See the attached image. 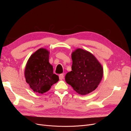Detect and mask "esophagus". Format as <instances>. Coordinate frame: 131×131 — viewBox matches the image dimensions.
Segmentation results:
<instances>
[{"label": "esophagus", "mask_w": 131, "mask_h": 131, "mask_svg": "<svg viewBox=\"0 0 131 131\" xmlns=\"http://www.w3.org/2000/svg\"><path fill=\"white\" fill-rule=\"evenodd\" d=\"M59 79H60V80H62V79H64V75H63V74H59Z\"/></svg>", "instance_id": "esophagus-1"}]
</instances>
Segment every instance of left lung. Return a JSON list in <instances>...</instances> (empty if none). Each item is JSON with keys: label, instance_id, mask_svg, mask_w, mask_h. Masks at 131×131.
Masks as SVG:
<instances>
[{"label": "left lung", "instance_id": "1", "mask_svg": "<svg viewBox=\"0 0 131 131\" xmlns=\"http://www.w3.org/2000/svg\"><path fill=\"white\" fill-rule=\"evenodd\" d=\"M72 71L66 75L65 80L77 93L85 95L96 89L102 80L103 70L92 54L78 49L72 53Z\"/></svg>", "mask_w": 131, "mask_h": 131}]
</instances>
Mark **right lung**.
<instances>
[{"mask_svg": "<svg viewBox=\"0 0 131 131\" xmlns=\"http://www.w3.org/2000/svg\"><path fill=\"white\" fill-rule=\"evenodd\" d=\"M49 52L40 49L29 58L25 75L26 82L34 92L43 93L59 80L58 76L53 73V67L49 62Z\"/></svg>", "mask_w": 131, "mask_h": 131, "instance_id": "1", "label": "right lung"}]
</instances>
